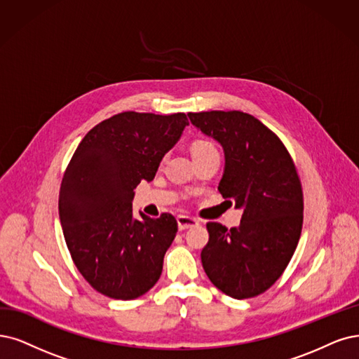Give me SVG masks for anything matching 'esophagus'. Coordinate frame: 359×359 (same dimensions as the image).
Wrapping results in <instances>:
<instances>
[{"label":"esophagus","mask_w":359,"mask_h":359,"mask_svg":"<svg viewBox=\"0 0 359 359\" xmlns=\"http://www.w3.org/2000/svg\"><path fill=\"white\" fill-rule=\"evenodd\" d=\"M196 224H200V220H196L189 216H177V226L180 231H187L189 228L196 226Z\"/></svg>","instance_id":"34e87169"}]
</instances>
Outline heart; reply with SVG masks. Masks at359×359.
<instances>
[{
  "mask_svg": "<svg viewBox=\"0 0 359 359\" xmlns=\"http://www.w3.org/2000/svg\"><path fill=\"white\" fill-rule=\"evenodd\" d=\"M191 151H192V156H200V155L210 154V152H217L215 144L208 140H195L191 146Z\"/></svg>",
  "mask_w": 359,
  "mask_h": 359,
  "instance_id": "heart-1",
  "label": "heart"
}]
</instances>
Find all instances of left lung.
<instances>
[{
	"mask_svg": "<svg viewBox=\"0 0 359 359\" xmlns=\"http://www.w3.org/2000/svg\"><path fill=\"white\" fill-rule=\"evenodd\" d=\"M191 123L224 152L219 192L244 213L238 228L208 222L203 268L222 293L250 299L264 293L293 257L303 224V192L284 143L241 111L189 112Z\"/></svg>",
	"mask_w": 359,
	"mask_h": 359,
	"instance_id": "obj_1",
	"label": "left lung"
}]
</instances>
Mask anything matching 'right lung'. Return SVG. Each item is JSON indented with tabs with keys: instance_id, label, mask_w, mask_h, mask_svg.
<instances>
[{
	"instance_id": "right-lung-1",
	"label": "right lung",
	"mask_w": 359,
	"mask_h": 359,
	"mask_svg": "<svg viewBox=\"0 0 359 359\" xmlns=\"http://www.w3.org/2000/svg\"><path fill=\"white\" fill-rule=\"evenodd\" d=\"M187 126L182 112H121L93 127L71 158L60 184V224L76 269L103 296L137 299L161 276L177 222L170 213H140L137 220L131 201Z\"/></svg>"
}]
</instances>
